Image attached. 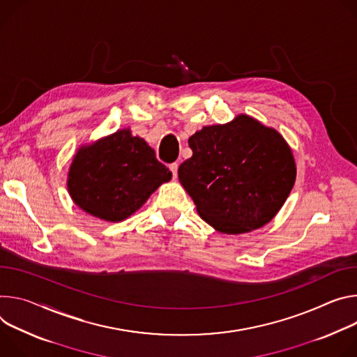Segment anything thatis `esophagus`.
<instances>
[{"label":"esophagus","instance_id":"1","mask_svg":"<svg viewBox=\"0 0 357 357\" xmlns=\"http://www.w3.org/2000/svg\"><path fill=\"white\" fill-rule=\"evenodd\" d=\"M169 169H170V172L173 173V178H177V169H178V165H177V163H172V165L169 166Z\"/></svg>","mask_w":357,"mask_h":357}]
</instances>
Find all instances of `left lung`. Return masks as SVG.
Listing matches in <instances>:
<instances>
[{
	"instance_id": "8db88e82",
	"label": "left lung",
	"mask_w": 357,
	"mask_h": 357,
	"mask_svg": "<svg viewBox=\"0 0 357 357\" xmlns=\"http://www.w3.org/2000/svg\"><path fill=\"white\" fill-rule=\"evenodd\" d=\"M192 155L178 180L197 213L224 234L268 224L295 184L296 166L285 139L247 114L227 125L204 126L188 139Z\"/></svg>"
}]
</instances>
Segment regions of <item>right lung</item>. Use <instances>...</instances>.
<instances>
[{
    "label": "right lung",
    "mask_w": 357,
    "mask_h": 357,
    "mask_svg": "<svg viewBox=\"0 0 357 357\" xmlns=\"http://www.w3.org/2000/svg\"><path fill=\"white\" fill-rule=\"evenodd\" d=\"M172 172L154 150L129 129L82 146L68 173V191L85 213L105 221H123L136 213Z\"/></svg>",
    "instance_id": "1"
}]
</instances>
